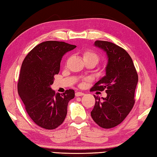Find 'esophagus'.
I'll return each instance as SVG.
<instances>
[{"mask_svg":"<svg viewBox=\"0 0 157 157\" xmlns=\"http://www.w3.org/2000/svg\"><path fill=\"white\" fill-rule=\"evenodd\" d=\"M84 95V93L81 92V91H77V92L75 93V96L76 97H78V96H83Z\"/></svg>","mask_w":157,"mask_h":157,"instance_id":"esophagus-1","label":"esophagus"}]
</instances>
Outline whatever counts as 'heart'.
I'll use <instances>...</instances> for the list:
<instances>
[{
    "instance_id": "b5f03b06",
    "label": "heart",
    "mask_w": 157,
    "mask_h": 157,
    "mask_svg": "<svg viewBox=\"0 0 157 157\" xmlns=\"http://www.w3.org/2000/svg\"><path fill=\"white\" fill-rule=\"evenodd\" d=\"M83 59H94L95 61H96L97 63L99 60V57L96 53L93 52V51H85L83 54Z\"/></svg>"
}]
</instances>
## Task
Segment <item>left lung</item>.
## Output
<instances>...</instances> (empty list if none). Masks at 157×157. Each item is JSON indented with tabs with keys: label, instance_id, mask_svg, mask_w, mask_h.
<instances>
[{
	"label": "left lung",
	"instance_id": "1",
	"mask_svg": "<svg viewBox=\"0 0 157 157\" xmlns=\"http://www.w3.org/2000/svg\"><path fill=\"white\" fill-rule=\"evenodd\" d=\"M94 46L104 51L108 62L106 75L91 89L105 90L106 98L96 97L91 116L99 126L111 128L125 119L135 104V91L138 75L131 56L124 49L113 43L97 40Z\"/></svg>",
	"mask_w": 157,
	"mask_h": 157
}]
</instances>
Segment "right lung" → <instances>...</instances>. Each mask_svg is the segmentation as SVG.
<instances>
[{"label": "right lung", "mask_w": 157, "mask_h": 157, "mask_svg": "<svg viewBox=\"0 0 157 157\" xmlns=\"http://www.w3.org/2000/svg\"><path fill=\"white\" fill-rule=\"evenodd\" d=\"M76 47L64 42L46 41L33 48L22 62L17 92L29 117L43 128L60 126L66 117L67 104L75 98L73 90L56 94L51 85L59 72L63 56Z\"/></svg>", "instance_id": "right-lung-1"}]
</instances>
